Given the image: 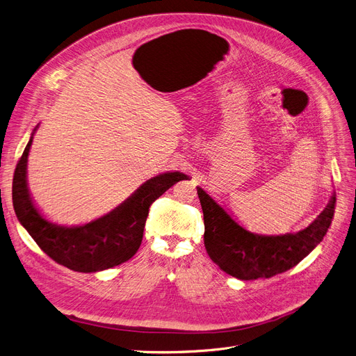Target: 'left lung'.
<instances>
[{"instance_id":"1","label":"left lung","mask_w":356,"mask_h":356,"mask_svg":"<svg viewBox=\"0 0 356 356\" xmlns=\"http://www.w3.org/2000/svg\"><path fill=\"white\" fill-rule=\"evenodd\" d=\"M204 213V244L210 259L240 280L268 279L295 267L327 233L335 213L333 195L322 214L295 234L260 236L247 232L202 188L197 186Z\"/></svg>"}]
</instances>
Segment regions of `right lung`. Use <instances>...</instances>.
Returning <instances> with one entry per match:
<instances>
[{
	"label": "right lung",
	"instance_id": "right-lung-1",
	"mask_svg": "<svg viewBox=\"0 0 356 356\" xmlns=\"http://www.w3.org/2000/svg\"><path fill=\"white\" fill-rule=\"evenodd\" d=\"M33 135L34 132L15 166L13 179L14 211L21 225L50 259L80 273L106 270L134 257L142 243L151 204L175 182L188 178L182 172L156 175L142 184L109 214L85 225H57L38 213L29 193L27 159Z\"/></svg>",
	"mask_w": 356,
	"mask_h": 356
}]
</instances>
